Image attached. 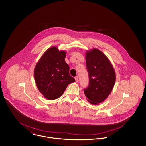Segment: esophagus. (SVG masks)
I'll use <instances>...</instances> for the list:
<instances>
[{
	"label": "esophagus",
	"instance_id": "obj_1",
	"mask_svg": "<svg viewBox=\"0 0 146 146\" xmlns=\"http://www.w3.org/2000/svg\"><path fill=\"white\" fill-rule=\"evenodd\" d=\"M75 79H76V82H78V76H76V77H75Z\"/></svg>",
	"mask_w": 146,
	"mask_h": 146
}]
</instances>
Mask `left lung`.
<instances>
[{
    "label": "left lung",
    "mask_w": 146,
    "mask_h": 146,
    "mask_svg": "<svg viewBox=\"0 0 146 146\" xmlns=\"http://www.w3.org/2000/svg\"><path fill=\"white\" fill-rule=\"evenodd\" d=\"M86 64L89 83L84 92L90 104H98L111 92L115 82V71L106 56L98 49L86 52Z\"/></svg>",
    "instance_id": "1"
}]
</instances>
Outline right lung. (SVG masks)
<instances>
[{
  "instance_id": "add662e5",
  "label": "right lung",
  "mask_w": 146,
  "mask_h": 146,
  "mask_svg": "<svg viewBox=\"0 0 146 146\" xmlns=\"http://www.w3.org/2000/svg\"><path fill=\"white\" fill-rule=\"evenodd\" d=\"M66 56L64 51L51 47L45 52L35 67L34 76L38 89L50 100L60 97L68 85L75 82L74 78L70 75Z\"/></svg>"
}]
</instances>
